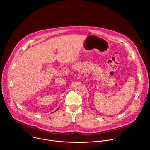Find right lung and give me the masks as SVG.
Here are the masks:
<instances>
[{
    "mask_svg": "<svg viewBox=\"0 0 150 150\" xmlns=\"http://www.w3.org/2000/svg\"><path fill=\"white\" fill-rule=\"evenodd\" d=\"M57 110H58V109H57Z\"/></svg>",
    "mask_w": 150,
    "mask_h": 150,
    "instance_id": "right-lung-1",
    "label": "right lung"
}]
</instances>
